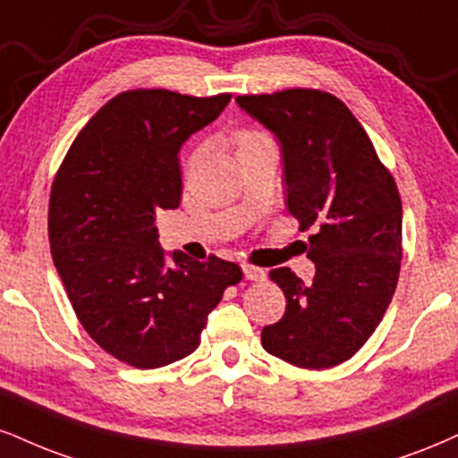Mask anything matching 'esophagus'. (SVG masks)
I'll list each match as a JSON object with an SVG mask.
<instances>
[{
    "mask_svg": "<svg viewBox=\"0 0 458 458\" xmlns=\"http://www.w3.org/2000/svg\"><path fill=\"white\" fill-rule=\"evenodd\" d=\"M243 275H245V279H250V282H264V277H267V273H264L262 268L251 267V264H245Z\"/></svg>",
    "mask_w": 458,
    "mask_h": 458,
    "instance_id": "1",
    "label": "esophagus"
}]
</instances>
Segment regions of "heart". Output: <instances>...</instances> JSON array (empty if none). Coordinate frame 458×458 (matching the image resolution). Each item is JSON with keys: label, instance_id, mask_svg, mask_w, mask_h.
Returning a JSON list of instances; mask_svg holds the SVG:
<instances>
[{"label": "heart", "instance_id": "1", "mask_svg": "<svg viewBox=\"0 0 458 458\" xmlns=\"http://www.w3.org/2000/svg\"><path fill=\"white\" fill-rule=\"evenodd\" d=\"M236 142H239V151L241 148H247V147H253V145H262V142H271L267 134H262V131H256V130H243L236 134Z\"/></svg>", "mask_w": 458, "mask_h": 458}]
</instances>
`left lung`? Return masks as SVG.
I'll list each match as a JSON object with an SVG mask.
<instances>
[{"label": "left lung", "mask_w": 458, "mask_h": 458, "mask_svg": "<svg viewBox=\"0 0 458 458\" xmlns=\"http://www.w3.org/2000/svg\"><path fill=\"white\" fill-rule=\"evenodd\" d=\"M236 104L277 136L288 211L310 236L316 277L288 267L271 279L285 313L262 328L268 354L330 369L356 354L382 322L401 271V208L393 174L339 98L318 89L239 96Z\"/></svg>", "instance_id": "1"}]
</instances>
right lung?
Instances as JSON below:
<instances>
[{"label":"right lung","mask_w":458,"mask_h":458,"mask_svg":"<svg viewBox=\"0 0 458 458\" xmlns=\"http://www.w3.org/2000/svg\"><path fill=\"white\" fill-rule=\"evenodd\" d=\"M168 89L114 96L93 114L55 174L48 241L55 268L89 337L136 369H157L200 345L207 318L241 267L159 247L156 213L181 202L179 151L228 106Z\"/></svg>","instance_id":"add662e5"}]
</instances>
